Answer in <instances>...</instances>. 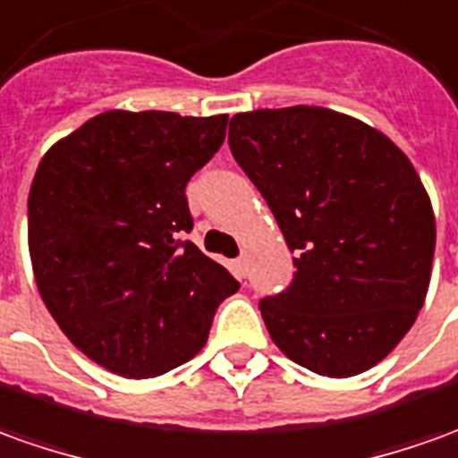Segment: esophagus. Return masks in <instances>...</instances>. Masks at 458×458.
Masks as SVG:
<instances>
[{
	"instance_id": "obj_1",
	"label": "esophagus",
	"mask_w": 458,
	"mask_h": 458,
	"mask_svg": "<svg viewBox=\"0 0 458 458\" xmlns=\"http://www.w3.org/2000/svg\"><path fill=\"white\" fill-rule=\"evenodd\" d=\"M234 274L239 276V279H244V276H247V257H239V259H234Z\"/></svg>"
}]
</instances>
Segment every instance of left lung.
Returning a JSON list of instances; mask_svg holds the SVG:
<instances>
[{
    "mask_svg": "<svg viewBox=\"0 0 458 458\" xmlns=\"http://www.w3.org/2000/svg\"><path fill=\"white\" fill-rule=\"evenodd\" d=\"M236 164L294 251V282L259 309L271 342L321 377L377 367L424 307L437 222L392 139L324 106L232 116Z\"/></svg>",
    "mask_w": 458,
    "mask_h": 458,
    "instance_id": "left-lung-1",
    "label": "left lung"
}]
</instances>
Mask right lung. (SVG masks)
Segmentation results:
<instances>
[{"label":"right lung","mask_w":458,"mask_h":458,"mask_svg":"<svg viewBox=\"0 0 458 458\" xmlns=\"http://www.w3.org/2000/svg\"><path fill=\"white\" fill-rule=\"evenodd\" d=\"M229 116L112 109L42 157L30 189L37 289L66 339L99 367L149 379L189 361L239 282L179 236L187 182Z\"/></svg>","instance_id":"obj_1"}]
</instances>
